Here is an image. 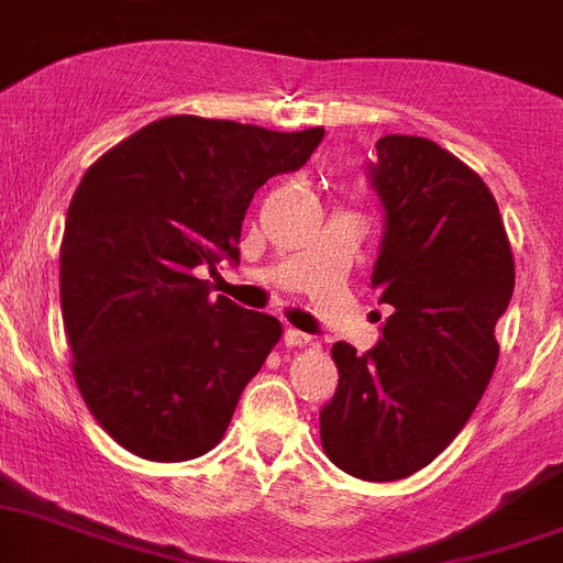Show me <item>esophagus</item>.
<instances>
[{
	"instance_id": "obj_1",
	"label": "esophagus",
	"mask_w": 563,
	"mask_h": 563,
	"mask_svg": "<svg viewBox=\"0 0 563 563\" xmlns=\"http://www.w3.org/2000/svg\"><path fill=\"white\" fill-rule=\"evenodd\" d=\"M285 344H287V347H310V344H313V339H310L307 333H301V330L287 328L285 330Z\"/></svg>"
}]
</instances>
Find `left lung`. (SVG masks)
Masks as SVG:
<instances>
[{
    "label": "left lung",
    "instance_id": "8db88e82",
    "mask_svg": "<svg viewBox=\"0 0 563 563\" xmlns=\"http://www.w3.org/2000/svg\"><path fill=\"white\" fill-rule=\"evenodd\" d=\"M376 153L387 230L373 287L393 313L364 355L335 341L339 390L319 421L335 467L362 482H398L446 450L482 401L516 262L473 167L421 136L390 133Z\"/></svg>",
    "mask_w": 563,
    "mask_h": 563
}]
</instances>
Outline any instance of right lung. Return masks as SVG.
<instances>
[{"instance_id": "add662e5", "label": "right lung", "mask_w": 563, "mask_h": 563, "mask_svg": "<svg viewBox=\"0 0 563 563\" xmlns=\"http://www.w3.org/2000/svg\"><path fill=\"white\" fill-rule=\"evenodd\" d=\"M321 139L167 117L81 176L59 247L62 319L76 387L128 453L173 464L222 441L282 321L213 299L205 273L239 262L258 187L299 170Z\"/></svg>"}]
</instances>
